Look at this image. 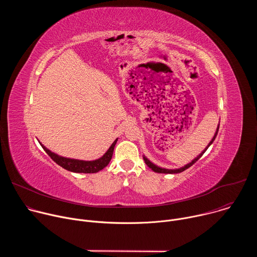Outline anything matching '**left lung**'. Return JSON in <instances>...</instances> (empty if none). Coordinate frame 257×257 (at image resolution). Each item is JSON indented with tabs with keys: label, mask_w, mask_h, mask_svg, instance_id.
Instances as JSON below:
<instances>
[{
	"label": "left lung",
	"mask_w": 257,
	"mask_h": 257,
	"mask_svg": "<svg viewBox=\"0 0 257 257\" xmlns=\"http://www.w3.org/2000/svg\"><path fill=\"white\" fill-rule=\"evenodd\" d=\"M218 127H219V124L217 125V128H216V131H215V133H214V135H213V137H212V139L210 140V142L208 143V145L206 146L205 148V150L199 155V156H197L192 162H190L189 164H187V165H185L184 167H182V168H180V169H174V170H171V169H165V168H161V167H158L157 165H155V164H153L148 158H145L144 156H143V160H144V162H145V164L149 166V168L150 169H152L154 172H156V173H161V174H177V173H181V172H183V171H185V170H187L188 168H190L193 164H195L201 157H202V155L206 152V150L209 148V146L211 145V143L213 142V140L215 139V137H216V135H217V132H218Z\"/></svg>",
	"instance_id": "left-lung-1"
}]
</instances>
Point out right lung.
<instances>
[{
	"mask_svg": "<svg viewBox=\"0 0 257 257\" xmlns=\"http://www.w3.org/2000/svg\"><path fill=\"white\" fill-rule=\"evenodd\" d=\"M116 139L113 144L109 146V149L106 151V153L99 159L95 160V161H80V160H74V159H68V158H64L61 156H58L54 153H52L50 150H48L45 145H43L41 142L42 148L45 150V152L51 157V159L58 164L59 166H61L62 168L70 171V172H74V173H84V174H92V173H97L98 171L102 170L103 168H105L109 161H111L112 157H113V153H114V149L115 145L117 143Z\"/></svg>",
	"mask_w": 257,
	"mask_h": 257,
	"instance_id": "1",
	"label": "right lung"
}]
</instances>
